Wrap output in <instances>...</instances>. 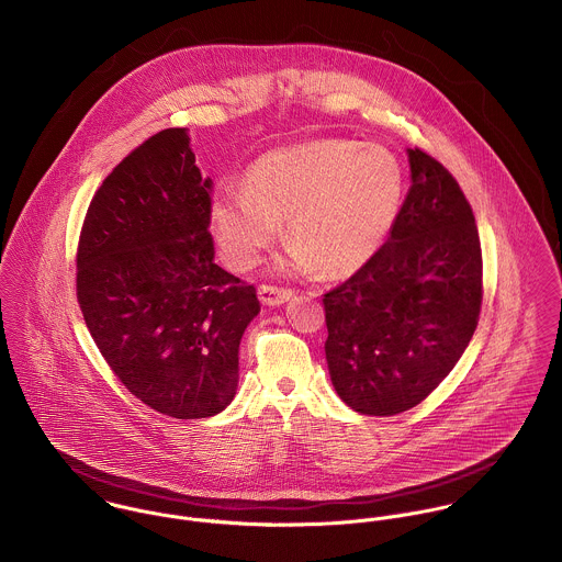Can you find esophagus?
<instances>
[{"mask_svg": "<svg viewBox=\"0 0 562 562\" xmlns=\"http://www.w3.org/2000/svg\"><path fill=\"white\" fill-rule=\"evenodd\" d=\"M261 305L279 306L288 303L292 299V290H283V288H272V285H261L257 290Z\"/></svg>", "mask_w": 562, "mask_h": 562, "instance_id": "obj_1", "label": "esophagus"}]
</instances>
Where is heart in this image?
I'll return each mask as SVG.
<instances>
[{
	"instance_id": "obj_1",
	"label": "heart",
	"mask_w": 562,
	"mask_h": 562,
	"mask_svg": "<svg viewBox=\"0 0 562 562\" xmlns=\"http://www.w3.org/2000/svg\"><path fill=\"white\" fill-rule=\"evenodd\" d=\"M406 198V169L380 144L317 139L256 158L245 187L218 184L210 227L223 259L247 270L281 234L292 238L279 268L346 277L389 240Z\"/></svg>"
}]
</instances>
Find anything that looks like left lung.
<instances>
[{
  "mask_svg": "<svg viewBox=\"0 0 562 562\" xmlns=\"http://www.w3.org/2000/svg\"><path fill=\"white\" fill-rule=\"evenodd\" d=\"M409 189L380 249L324 294L328 373L344 404L393 416L420 404L468 348L481 311V243L456 178L408 148Z\"/></svg>",
  "mask_w": 562,
  "mask_h": 562,
  "instance_id": "obj_1",
  "label": "left lung"
}]
</instances>
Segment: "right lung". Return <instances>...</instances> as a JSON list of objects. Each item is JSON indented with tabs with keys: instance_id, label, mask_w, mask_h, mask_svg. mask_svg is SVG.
Instances as JSON below:
<instances>
[{
	"instance_id": "right-lung-1",
	"label": "right lung",
	"mask_w": 562,
	"mask_h": 562,
	"mask_svg": "<svg viewBox=\"0 0 562 562\" xmlns=\"http://www.w3.org/2000/svg\"><path fill=\"white\" fill-rule=\"evenodd\" d=\"M210 178L187 128L128 154L88 207L77 254L86 326L120 382L173 418H207L238 389L256 288L214 261Z\"/></svg>"
}]
</instances>
